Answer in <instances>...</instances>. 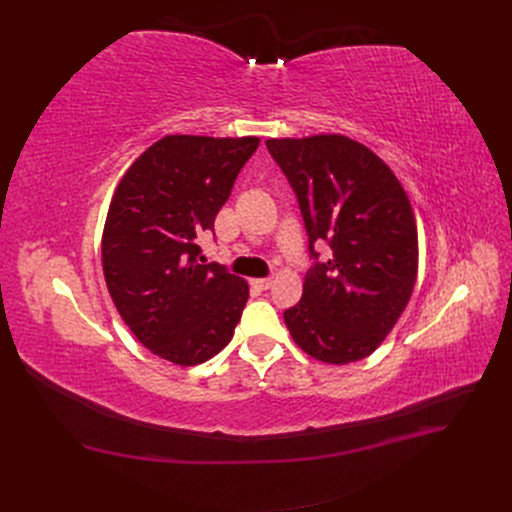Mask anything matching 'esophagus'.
I'll use <instances>...</instances> for the list:
<instances>
[{"label":"esophagus","mask_w":512,"mask_h":512,"mask_svg":"<svg viewBox=\"0 0 512 512\" xmlns=\"http://www.w3.org/2000/svg\"><path fill=\"white\" fill-rule=\"evenodd\" d=\"M252 286L258 290H269L273 286L271 277H258V280H252Z\"/></svg>","instance_id":"1"}]
</instances>
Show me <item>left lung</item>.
<instances>
[{
  "label": "left lung",
  "mask_w": 512,
  "mask_h": 512,
  "mask_svg": "<svg viewBox=\"0 0 512 512\" xmlns=\"http://www.w3.org/2000/svg\"><path fill=\"white\" fill-rule=\"evenodd\" d=\"M267 149L297 194L316 260L286 327L322 363L361 361L391 333L416 282L408 194L374 151L342 134L269 138ZM318 238L332 247L329 261L317 260Z\"/></svg>",
  "instance_id": "8db88e82"
}]
</instances>
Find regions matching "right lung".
Wrapping results in <instances>:
<instances>
[{
	"label": "right lung",
	"instance_id": "add662e5",
	"mask_svg": "<svg viewBox=\"0 0 512 512\" xmlns=\"http://www.w3.org/2000/svg\"><path fill=\"white\" fill-rule=\"evenodd\" d=\"M258 136L170 134L121 177L102 232V269L119 316L138 342L190 367L235 333L250 286L196 243L213 230Z\"/></svg>",
	"mask_w": 512,
	"mask_h": 512
}]
</instances>
